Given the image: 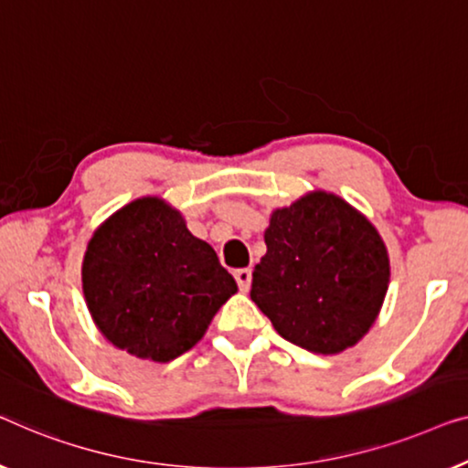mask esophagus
Listing matches in <instances>:
<instances>
[{
  "label": "esophagus",
  "instance_id": "obj_1",
  "mask_svg": "<svg viewBox=\"0 0 468 468\" xmlns=\"http://www.w3.org/2000/svg\"><path fill=\"white\" fill-rule=\"evenodd\" d=\"M235 280H237V286H239L241 292H248L250 286H252V269H237L233 273Z\"/></svg>",
  "mask_w": 468,
  "mask_h": 468
}]
</instances>
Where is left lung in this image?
I'll return each instance as SVG.
<instances>
[{
  "label": "left lung",
  "instance_id": "obj_1",
  "mask_svg": "<svg viewBox=\"0 0 468 468\" xmlns=\"http://www.w3.org/2000/svg\"><path fill=\"white\" fill-rule=\"evenodd\" d=\"M252 299L291 344L314 354L356 346L378 320L390 256L373 222L339 195L312 190L273 209Z\"/></svg>",
  "mask_w": 468,
  "mask_h": 468
}]
</instances>
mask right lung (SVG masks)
Returning <instances> with one entry per match:
<instances>
[{"label": "right lung", "mask_w": 468, "mask_h": 468, "mask_svg": "<svg viewBox=\"0 0 468 468\" xmlns=\"http://www.w3.org/2000/svg\"><path fill=\"white\" fill-rule=\"evenodd\" d=\"M82 292L112 346L169 363L199 344L237 284L214 248L188 231L180 209L142 197L95 229L82 261Z\"/></svg>", "instance_id": "1"}]
</instances>
